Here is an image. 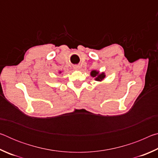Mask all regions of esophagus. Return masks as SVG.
<instances>
[{"mask_svg":"<svg viewBox=\"0 0 158 158\" xmlns=\"http://www.w3.org/2000/svg\"><path fill=\"white\" fill-rule=\"evenodd\" d=\"M74 69H75V70H79V69H80V66L79 65H74Z\"/></svg>","mask_w":158,"mask_h":158,"instance_id":"34e87169","label":"esophagus"}]
</instances>
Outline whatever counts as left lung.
<instances>
[{
    "label": "left lung",
    "mask_w": 158,
    "mask_h": 158,
    "mask_svg": "<svg viewBox=\"0 0 158 158\" xmlns=\"http://www.w3.org/2000/svg\"><path fill=\"white\" fill-rule=\"evenodd\" d=\"M90 76H91L93 78H94L95 81L100 82L105 78L106 74L104 72H102V73H100V71L93 69V70L90 72Z\"/></svg>",
    "instance_id": "left-lung-1"
}]
</instances>
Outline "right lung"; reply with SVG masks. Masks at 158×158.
Returning <instances> with one entry per match:
<instances>
[{"label":"right lung","mask_w":158,"mask_h":158,"mask_svg":"<svg viewBox=\"0 0 158 158\" xmlns=\"http://www.w3.org/2000/svg\"><path fill=\"white\" fill-rule=\"evenodd\" d=\"M61 73H62V72H61V71H60V72H59V73H59V74H60Z\"/></svg>","instance_id":"right-lung-1"}]
</instances>
